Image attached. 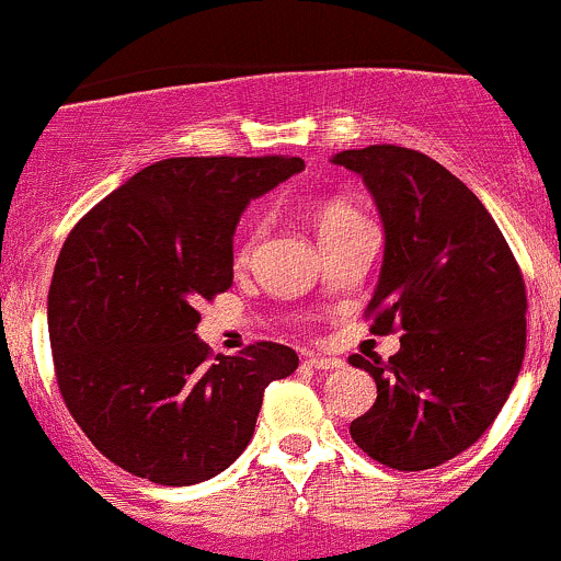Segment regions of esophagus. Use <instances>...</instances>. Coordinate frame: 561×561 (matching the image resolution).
<instances>
[{
    "instance_id": "esophagus-1",
    "label": "esophagus",
    "mask_w": 561,
    "mask_h": 561,
    "mask_svg": "<svg viewBox=\"0 0 561 561\" xmlns=\"http://www.w3.org/2000/svg\"><path fill=\"white\" fill-rule=\"evenodd\" d=\"M305 365L313 370H330V368H341V359L324 357V354H305Z\"/></svg>"
}]
</instances>
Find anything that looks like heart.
I'll use <instances>...</instances> for the list:
<instances>
[{
    "instance_id": "heart-1",
    "label": "heart",
    "mask_w": 561,
    "mask_h": 561,
    "mask_svg": "<svg viewBox=\"0 0 561 561\" xmlns=\"http://www.w3.org/2000/svg\"><path fill=\"white\" fill-rule=\"evenodd\" d=\"M359 218L354 209L343 207V204H327V207H321L319 213H316V231H319V237L330 234V231H337L341 226H346L348 220ZM248 251H251V242H245V245L240 248V256H248Z\"/></svg>"
}]
</instances>
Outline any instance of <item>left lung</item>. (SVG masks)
Listing matches in <instances>:
<instances>
[{"mask_svg": "<svg viewBox=\"0 0 561 561\" xmlns=\"http://www.w3.org/2000/svg\"><path fill=\"white\" fill-rule=\"evenodd\" d=\"M332 163L363 176L385 224L370 332H403L387 363L348 357L376 381L348 431L385 467L434 469L485 434L518 379L524 275L480 198L428 154L374 144Z\"/></svg>", "mask_w": 561, "mask_h": 561, "instance_id": "1", "label": "left lung"}]
</instances>
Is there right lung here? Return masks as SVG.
Instances as JSON below:
<instances>
[{
    "label": "right lung",
    "instance_id": "obj_1",
    "mask_svg": "<svg viewBox=\"0 0 561 561\" xmlns=\"http://www.w3.org/2000/svg\"><path fill=\"white\" fill-rule=\"evenodd\" d=\"M302 158H169L94 204L59 251L48 288L57 385L108 461L158 485L229 469L256 428L270 381L297 352L259 341L213 357L198 299L234 283V231L251 198Z\"/></svg>",
    "mask_w": 561,
    "mask_h": 561
}]
</instances>
